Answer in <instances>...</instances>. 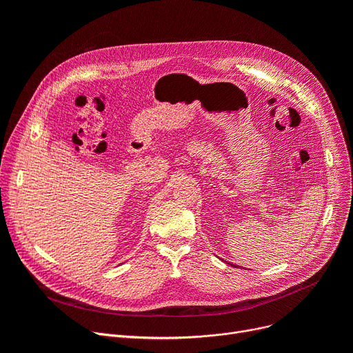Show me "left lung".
<instances>
[{"label": "left lung", "instance_id": "left-lung-1", "mask_svg": "<svg viewBox=\"0 0 353 353\" xmlns=\"http://www.w3.org/2000/svg\"><path fill=\"white\" fill-rule=\"evenodd\" d=\"M232 266H234V265H232Z\"/></svg>", "mask_w": 353, "mask_h": 353}]
</instances>
